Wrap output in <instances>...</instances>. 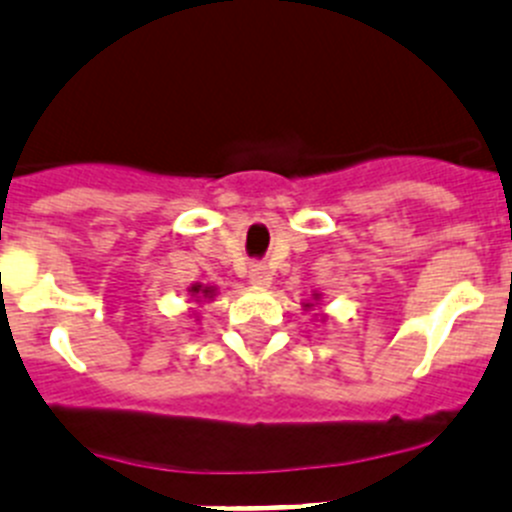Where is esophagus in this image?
Segmentation results:
<instances>
[{
	"label": "esophagus",
	"mask_w": 512,
	"mask_h": 512,
	"mask_svg": "<svg viewBox=\"0 0 512 512\" xmlns=\"http://www.w3.org/2000/svg\"><path fill=\"white\" fill-rule=\"evenodd\" d=\"M248 279H251V284H256V287H269V284H271V271L266 269V264H259V261H253V264L248 266Z\"/></svg>",
	"instance_id": "1"
}]
</instances>
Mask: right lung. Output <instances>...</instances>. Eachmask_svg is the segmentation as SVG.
Returning a JSON list of instances; mask_svg holds the SVG:
<instances>
[{
	"label": "right lung",
	"mask_w": 512,
	"mask_h": 512,
	"mask_svg": "<svg viewBox=\"0 0 512 512\" xmlns=\"http://www.w3.org/2000/svg\"><path fill=\"white\" fill-rule=\"evenodd\" d=\"M192 292L198 294V292H200V287H192ZM208 292H210V289H203V294H208Z\"/></svg>",
	"instance_id": "obj_1"
}]
</instances>
